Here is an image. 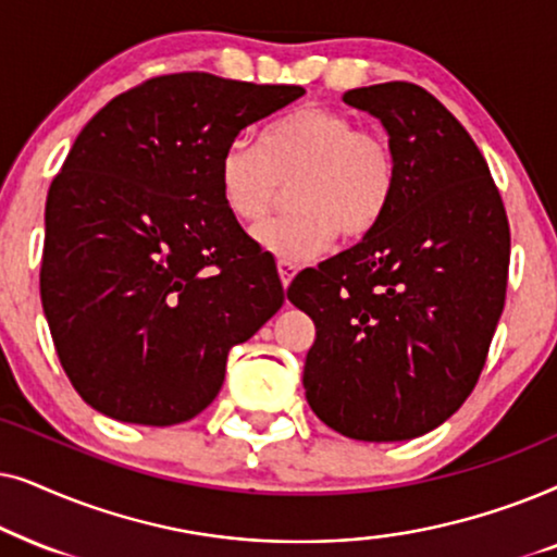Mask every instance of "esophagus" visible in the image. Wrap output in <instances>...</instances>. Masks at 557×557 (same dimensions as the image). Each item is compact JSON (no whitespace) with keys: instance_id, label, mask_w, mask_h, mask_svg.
Wrapping results in <instances>:
<instances>
[{"instance_id":"esophagus-1","label":"esophagus","mask_w":557,"mask_h":557,"mask_svg":"<svg viewBox=\"0 0 557 557\" xmlns=\"http://www.w3.org/2000/svg\"><path fill=\"white\" fill-rule=\"evenodd\" d=\"M277 272H280V283H283V287H287V285L293 283V277H295V272H298V267H295L293 262H283V259H280Z\"/></svg>"}]
</instances>
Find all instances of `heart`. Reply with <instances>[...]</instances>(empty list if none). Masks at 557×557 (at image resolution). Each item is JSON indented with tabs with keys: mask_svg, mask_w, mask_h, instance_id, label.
I'll return each mask as SVG.
<instances>
[{
	"mask_svg": "<svg viewBox=\"0 0 557 557\" xmlns=\"http://www.w3.org/2000/svg\"><path fill=\"white\" fill-rule=\"evenodd\" d=\"M219 196L239 221H259L293 183V213L251 228L257 247L306 262L333 242H364L395 203L399 158L387 135L359 129L346 111L308 103L274 119L259 145L234 139L216 168Z\"/></svg>",
	"mask_w": 557,
	"mask_h": 557,
	"instance_id": "heart-1",
	"label": "heart"
}]
</instances>
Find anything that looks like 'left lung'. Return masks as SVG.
<instances>
[{
    "label": "left lung",
    "mask_w": 557,
    "mask_h": 557,
    "mask_svg": "<svg viewBox=\"0 0 557 557\" xmlns=\"http://www.w3.org/2000/svg\"><path fill=\"white\" fill-rule=\"evenodd\" d=\"M344 101L387 129L399 188L372 236L287 287L315 323L302 387L346 438L410 441L476 387L507 295L509 221L484 154L433 94L389 81Z\"/></svg>",
    "instance_id": "obj_1"
}]
</instances>
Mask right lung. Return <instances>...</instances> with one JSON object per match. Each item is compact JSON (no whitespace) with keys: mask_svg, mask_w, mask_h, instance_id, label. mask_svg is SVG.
<instances>
[{"mask_svg":"<svg viewBox=\"0 0 557 557\" xmlns=\"http://www.w3.org/2000/svg\"><path fill=\"white\" fill-rule=\"evenodd\" d=\"M302 94L170 73L81 129L48 190L40 298L94 410L154 428L196 418L232 346L285 302L272 255L221 203L216 168L244 127Z\"/></svg>","mask_w":557,"mask_h":557,"instance_id":"1","label":"right lung"}]
</instances>
